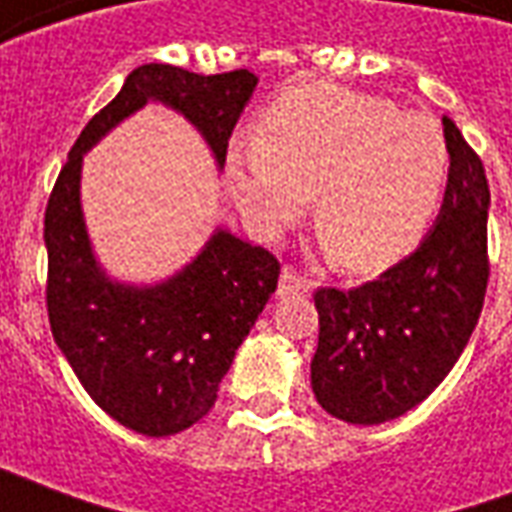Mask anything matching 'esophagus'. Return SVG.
<instances>
[{
	"instance_id": "1",
	"label": "esophagus",
	"mask_w": 512,
	"mask_h": 512,
	"mask_svg": "<svg viewBox=\"0 0 512 512\" xmlns=\"http://www.w3.org/2000/svg\"><path fill=\"white\" fill-rule=\"evenodd\" d=\"M312 288H315L312 279L301 277L299 271H293V268H282V274H279V293H310Z\"/></svg>"
}]
</instances>
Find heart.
<instances>
[{
  "mask_svg": "<svg viewBox=\"0 0 512 512\" xmlns=\"http://www.w3.org/2000/svg\"><path fill=\"white\" fill-rule=\"evenodd\" d=\"M450 150L436 120L340 84H299L268 106L227 180L257 233L277 238L315 194L323 246L351 274H381L419 244L439 208Z\"/></svg>",
  "mask_w": 512,
  "mask_h": 512,
  "instance_id": "1",
  "label": "heart"
}]
</instances>
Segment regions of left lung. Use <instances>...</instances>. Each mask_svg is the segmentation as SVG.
<instances>
[{
  "instance_id": "left-lung-1",
  "label": "left lung",
  "mask_w": 512,
  "mask_h": 512,
  "mask_svg": "<svg viewBox=\"0 0 512 512\" xmlns=\"http://www.w3.org/2000/svg\"><path fill=\"white\" fill-rule=\"evenodd\" d=\"M444 202L422 244L359 288L315 290L312 392L351 425L403 417L444 381L472 337L488 288L491 191L480 156L450 117Z\"/></svg>"
}]
</instances>
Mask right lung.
<instances>
[{"mask_svg":"<svg viewBox=\"0 0 512 512\" xmlns=\"http://www.w3.org/2000/svg\"><path fill=\"white\" fill-rule=\"evenodd\" d=\"M255 87L257 76L244 68L202 76L167 62L139 65L84 126L46 205V307L54 343L87 395L142 436H172L211 411L238 345L277 290L279 260L216 227L175 277L142 288L117 282L98 266L84 227L82 158L117 123L158 101L205 136L222 169Z\"/></svg>","mask_w":512,"mask_h":512,"instance_id":"1","label":"right lung"}]
</instances>
